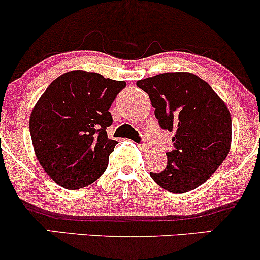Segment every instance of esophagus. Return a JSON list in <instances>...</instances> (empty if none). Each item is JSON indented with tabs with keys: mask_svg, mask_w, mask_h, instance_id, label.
<instances>
[{
	"mask_svg": "<svg viewBox=\"0 0 260 260\" xmlns=\"http://www.w3.org/2000/svg\"><path fill=\"white\" fill-rule=\"evenodd\" d=\"M139 148L142 149L143 151H148L150 149V144L149 143H143V144H139Z\"/></svg>",
	"mask_w": 260,
	"mask_h": 260,
	"instance_id": "esophagus-1",
	"label": "esophagus"
}]
</instances>
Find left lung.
Returning <instances> with one entry per match:
<instances>
[{"mask_svg": "<svg viewBox=\"0 0 260 260\" xmlns=\"http://www.w3.org/2000/svg\"><path fill=\"white\" fill-rule=\"evenodd\" d=\"M149 95L162 129L174 132L175 149L164 171L151 178L172 193H186L209 180L228 156L232 121L222 99L188 72L162 73L137 82Z\"/></svg>", "mask_w": 260, "mask_h": 260, "instance_id": "1", "label": "left lung"}]
</instances>
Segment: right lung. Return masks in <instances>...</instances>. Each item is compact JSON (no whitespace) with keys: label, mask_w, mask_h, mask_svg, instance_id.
<instances>
[{"label":"right lung","mask_w":260,"mask_h":260,"mask_svg":"<svg viewBox=\"0 0 260 260\" xmlns=\"http://www.w3.org/2000/svg\"><path fill=\"white\" fill-rule=\"evenodd\" d=\"M123 80L71 71L56 78L32 109L29 129L39 162L56 183L79 189L96 181L116 140L107 137L112 101Z\"/></svg>","instance_id":"add662e5"}]
</instances>
